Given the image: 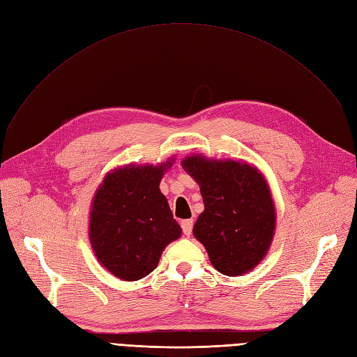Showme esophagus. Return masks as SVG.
Masks as SVG:
<instances>
[{
	"label": "esophagus",
	"mask_w": 357,
	"mask_h": 357,
	"mask_svg": "<svg viewBox=\"0 0 357 357\" xmlns=\"http://www.w3.org/2000/svg\"><path fill=\"white\" fill-rule=\"evenodd\" d=\"M181 229H183V233L186 236H190L192 233V229H193V220L189 218V220H183L181 221Z\"/></svg>",
	"instance_id": "esophagus-1"
}]
</instances>
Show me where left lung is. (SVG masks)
Wrapping results in <instances>:
<instances>
[{
    "label": "left lung",
    "instance_id": "obj_1",
    "mask_svg": "<svg viewBox=\"0 0 357 357\" xmlns=\"http://www.w3.org/2000/svg\"><path fill=\"white\" fill-rule=\"evenodd\" d=\"M199 184L205 210L193 235L220 273L239 276L260 263L273 239L275 206L263 176L248 164L210 161L199 155L183 161Z\"/></svg>",
    "mask_w": 357,
    "mask_h": 357
}]
</instances>
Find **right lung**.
<instances>
[{
  "mask_svg": "<svg viewBox=\"0 0 357 357\" xmlns=\"http://www.w3.org/2000/svg\"><path fill=\"white\" fill-rule=\"evenodd\" d=\"M161 167H124L109 173L94 196L90 241L99 261L124 280L156 268L164 248L180 238V225L159 190Z\"/></svg>",
  "mask_w": 357,
  "mask_h": 357,
  "instance_id": "right-lung-1",
  "label": "right lung"
}]
</instances>
